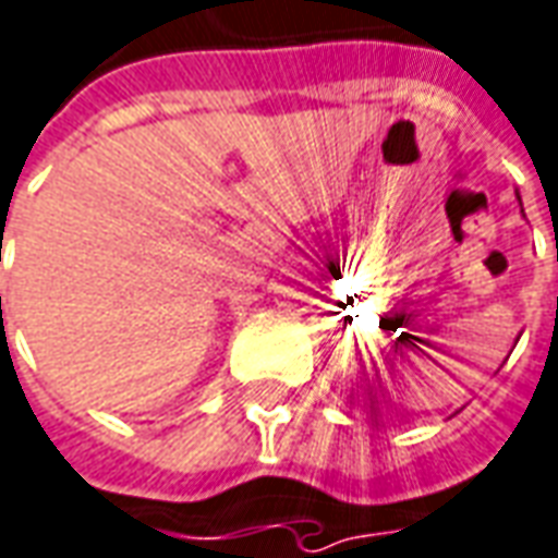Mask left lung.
I'll return each mask as SVG.
<instances>
[{"mask_svg": "<svg viewBox=\"0 0 558 558\" xmlns=\"http://www.w3.org/2000/svg\"><path fill=\"white\" fill-rule=\"evenodd\" d=\"M517 199H520V194H517Z\"/></svg>", "mask_w": 558, "mask_h": 558, "instance_id": "left-lung-1", "label": "left lung"}]
</instances>
